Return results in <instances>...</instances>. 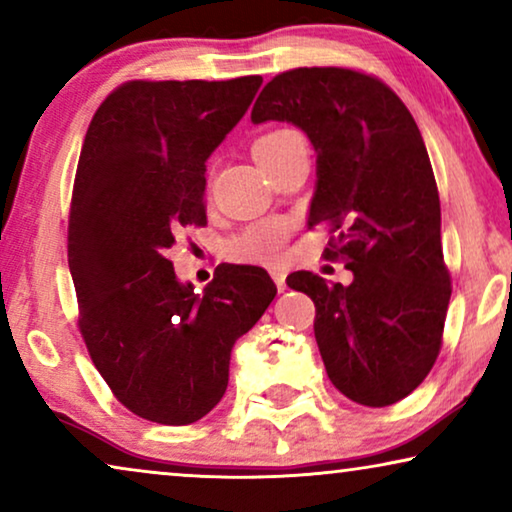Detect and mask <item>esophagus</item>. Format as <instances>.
<instances>
[{
	"mask_svg": "<svg viewBox=\"0 0 512 512\" xmlns=\"http://www.w3.org/2000/svg\"><path fill=\"white\" fill-rule=\"evenodd\" d=\"M270 275H272V279H275L277 289L284 291L286 289V270L284 268H272Z\"/></svg>",
	"mask_w": 512,
	"mask_h": 512,
	"instance_id": "34e87169",
	"label": "esophagus"
}]
</instances>
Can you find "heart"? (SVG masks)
Here are the masks:
<instances>
[{
	"label": "heart",
	"instance_id": "1",
	"mask_svg": "<svg viewBox=\"0 0 512 512\" xmlns=\"http://www.w3.org/2000/svg\"><path fill=\"white\" fill-rule=\"evenodd\" d=\"M298 151H305L303 135L293 128H270L251 142V156L265 172L284 165ZM291 237V223L286 219H265L251 223L230 242V254L244 263H275L284 256Z\"/></svg>",
	"mask_w": 512,
	"mask_h": 512
}]
</instances>
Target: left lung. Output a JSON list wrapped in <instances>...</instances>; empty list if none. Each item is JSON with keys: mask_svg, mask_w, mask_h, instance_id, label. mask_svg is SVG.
I'll list each match as a JSON object with an SVG mask.
<instances>
[{"mask_svg": "<svg viewBox=\"0 0 512 512\" xmlns=\"http://www.w3.org/2000/svg\"><path fill=\"white\" fill-rule=\"evenodd\" d=\"M251 121L298 125L317 149L307 228H328L324 258L354 279L328 284L298 270L286 284L317 307L328 377L354 403H398L431 373L452 296L438 186L415 118L373 74L298 67L261 90Z\"/></svg>", "mask_w": 512, "mask_h": 512, "instance_id": "1", "label": "left lung"}]
</instances>
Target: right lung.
I'll return each instance as SVG.
<instances>
[{
	"label": "right lung",
	"mask_w": 512,
	"mask_h": 512,
	"mask_svg": "<svg viewBox=\"0 0 512 512\" xmlns=\"http://www.w3.org/2000/svg\"><path fill=\"white\" fill-rule=\"evenodd\" d=\"M261 83L125 81L83 139L67 228L79 331L111 394L149 422L193 424L221 401L230 349L277 293L258 265L221 263L198 296L167 258L181 230L207 226L205 160Z\"/></svg>",
	"instance_id": "add662e5"
}]
</instances>
